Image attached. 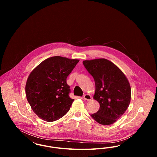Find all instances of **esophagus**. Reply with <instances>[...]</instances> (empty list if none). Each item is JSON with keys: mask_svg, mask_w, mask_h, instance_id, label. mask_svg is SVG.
Returning <instances> with one entry per match:
<instances>
[{"mask_svg": "<svg viewBox=\"0 0 157 157\" xmlns=\"http://www.w3.org/2000/svg\"><path fill=\"white\" fill-rule=\"evenodd\" d=\"M83 99L86 101H90L92 99V97L90 95V94H85L83 95Z\"/></svg>", "mask_w": 157, "mask_h": 157, "instance_id": "34e87169", "label": "esophagus"}]
</instances>
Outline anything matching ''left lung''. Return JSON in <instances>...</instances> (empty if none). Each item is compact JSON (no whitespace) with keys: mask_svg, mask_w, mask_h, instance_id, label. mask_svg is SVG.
Masks as SVG:
<instances>
[{"mask_svg":"<svg viewBox=\"0 0 157 157\" xmlns=\"http://www.w3.org/2000/svg\"><path fill=\"white\" fill-rule=\"evenodd\" d=\"M83 64L94 79L95 92L93 98L100 105L99 111L90 116L101 125L113 124L130 104L129 82L120 68L109 60H86Z\"/></svg>","mask_w":157,"mask_h":157,"instance_id":"obj_1","label":"left lung"}]
</instances>
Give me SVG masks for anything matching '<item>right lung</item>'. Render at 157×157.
I'll use <instances>...</instances> for the list:
<instances>
[{
    "label": "right lung",
    "mask_w": 157,
    "mask_h": 157,
    "mask_svg": "<svg viewBox=\"0 0 157 157\" xmlns=\"http://www.w3.org/2000/svg\"><path fill=\"white\" fill-rule=\"evenodd\" d=\"M79 60L59 56L44 60L29 75L25 86L27 100L39 118L47 122L67 113L74 99L67 78Z\"/></svg>",
    "instance_id": "1"
}]
</instances>
